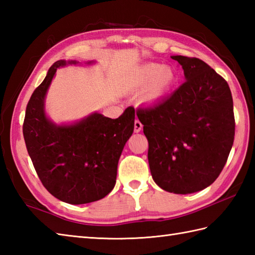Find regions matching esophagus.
<instances>
[{"label": "esophagus", "mask_w": 255, "mask_h": 255, "mask_svg": "<svg viewBox=\"0 0 255 255\" xmlns=\"http://www.w3.org/2000/svg\"><path fill=\"white\" fill-rule=\"evenodd\" d=\"M142 129V124L138 119L134 121V132H139Z\"/></svg>", "instance_id": "1"}]
</instances>
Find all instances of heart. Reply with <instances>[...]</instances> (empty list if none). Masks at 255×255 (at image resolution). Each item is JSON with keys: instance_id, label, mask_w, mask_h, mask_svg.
Masks as SVG:
<instances>
[{"instance_id": "heart-1", "label": "heart", "mask_w": 255, "mask_h": 255, "mask_svg": "<svg viewBox=\"0 0 255 255\" xmlns=\"http://www.w3.org/2000/svg\"><path fill=\"white\" fill-rule=\"evenodd\" d=\"M175 73L172 68L149 62L138 67L127 80V85L131 90H140L145 86L141 93V101L153 104L166 95L174 84Z\"/></svg>"}]
</instances>
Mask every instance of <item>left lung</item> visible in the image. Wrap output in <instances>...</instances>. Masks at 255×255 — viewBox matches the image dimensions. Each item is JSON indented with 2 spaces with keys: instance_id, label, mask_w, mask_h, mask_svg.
<instances>
[{
  "instance_id": "1",
  "label": "left lung",
  "mask_w": 255,
  "mask_h": 255,
  "mask_svg": "<svg viewBox=\"0 0 255 255\" xmlns=\"http://www.w3.org/2000/svg\"><path fill=\"white\" fill-rule=\"evenodd\" d=\"M184 70L180 88L153 107L138 110L148 139L153 181L174 194L199 192L223 171L235 139L227 81L198 58L172 56Z\"/></svg>"
}]
</instances>
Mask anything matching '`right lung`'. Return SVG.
Listing matches in <instances>:
<instances>
[{
  "label": "right lung",
  "instance_id": "1",
  "mask_svg": "<svg viewBox=\"0 0 255 255\" xmlns=\"http://www.w3.org/2000/svg\"><path fill=\"white\" fill-rule=\"evenodd\" d=\"M77 61L59 60L31 94L23 134L42 185L56 198L72 205L104 198L115 186L118 160L134 125V108L116 119L94 113L72 125L47 118L45 97L58 68ZM91 63V62H89Z\"/></svg>",
  "mask_w": 255,
  "mask_h": 255
}]
</instances>
